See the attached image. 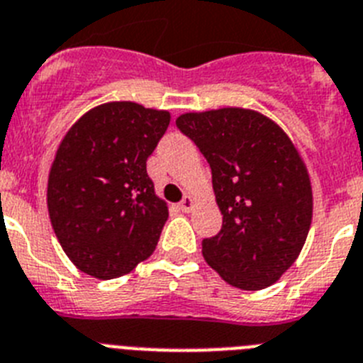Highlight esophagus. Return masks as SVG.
<instances>
[{
  "label": "esophagus",
  "instance_id": "1",
  "mask_svg": "<svg viewBox=\"0 0 363 363\" xmlns=\"http://www.w3.org/2000/svg\"><path fill=\"white\" fill-rule=\"evenodd\" d=\"M179 208H181L182 212H190V210L194 208V199H191L190 196H186L181 203H179Z\"/></svg>",
  "mask_w": 363,
  "mask_h": 363
}]
</instances>
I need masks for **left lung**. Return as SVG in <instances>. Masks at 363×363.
I'll return each instance as SVG.
<instances>
[{
    "mask_svg": "<svg viewBox=\"0 0 363 363\" xmlns=\"http://www.w3.org/2000/svg\"><path fill=\"white\" fill-rule=\"evenodd\" d=\"M212 172L223 225L203 240L208 266L240 290H262L297 260L312 221V186L291 140L245 108L177 118Z\"/></svg>",
    "mask_w": 363,
    "mask_h": 363,
    "instance_id": "8db88e82",
    "label": "left lung"
}]
</instances>
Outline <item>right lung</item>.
Returning a JSON list of instances; mask_svg holds the SVG:
<instances>
[{
    "instance_id": "right-lung-1",
    "label": "right lung",
    "mask_w": 363,
    "mask_h": 363,
    "mask_svg": "<svg viewBox=\"0 0 363 363\" xmlns=\"http://www.w3.org/2000/svg\"><path fill=\"white\" fill-rule=\"evenodd\" d=\"M169 112L130 101L96 106L64 136L48 181V210L64 252L86 275L116 279L153 255L167 206L147 158Z\"/></svg>"
}]
</instances>
